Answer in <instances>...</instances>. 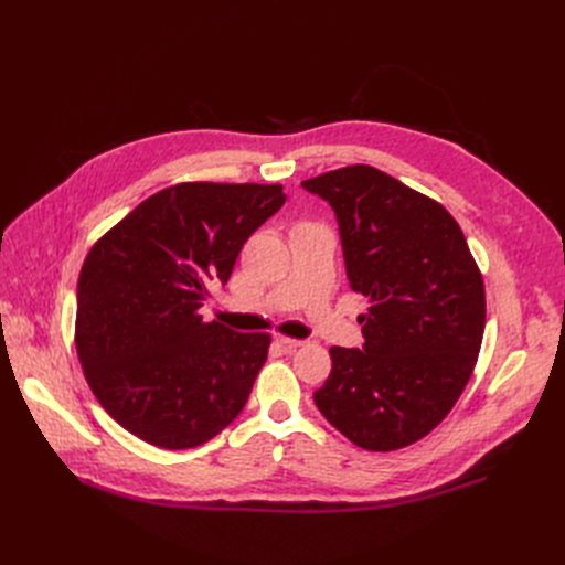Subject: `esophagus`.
<instances>
[{
	"instance_id": "34e87169",
	"label": "esophagus",
	"mask_w": 565,
	"mask_h": 565,
	"mask_svg": "<svg viewBox=\"0 0 565 565\" xmlns=\"http://www.w3.org/2000/svg\"><path fill=\"white\" fill-rule=\"evenodd\" d=\"M275 341H277V345H279L284 352H295V350H298L300 345H305V341H300V339H290V337H284V334H277V337H275Z\"/></svg>"
}]
</instances>
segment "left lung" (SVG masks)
<instances>
[{
	"label": "left lung",
	"instance_id": "8db88e82",
	"mask_svg": "<svg viewBox=\"0 0 565 565\" xmlns=\"http://www.w3.org/2000/svg\"><path fill=\"white\" fill-rule=\"evenodd\" d=\"M302 188L339 220L350 286L366 295L364 348H330L313 401L366 451H396L441 424L479 360L486 286L465 235L435 199L369 164Z\"/></svg>",
	"mask_w": 565,
	"mask_h": 565
}]
</instances>
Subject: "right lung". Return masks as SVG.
I'll list each match as a JSON object with an SVG mask.
<instances>
[{"instance_id":"1","label":"right lung","mask_w":565,"mask_h":565,"mask_svg":"<svg viewBox=\"0 0 565 565\" xmlns=\"http://www.w3.org/2000/svg\"><path fill=\"white\" fill-rule=\"evenodd\" d=\"M284 201L281 185L178 183L141 201L88 252L77 358L98 403L135 437L194 449L243 412L273 339L203 322L201 307Z\"/></svg>"}]
</instances>
